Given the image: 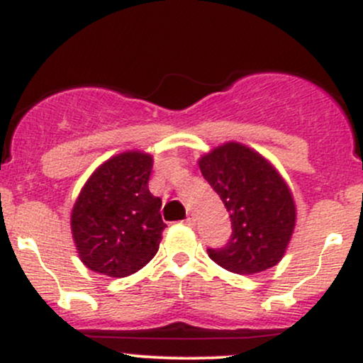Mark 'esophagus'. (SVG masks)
<instances>
[{"mask_svg":"<svg viewBox=\"0 0 363 363\" xmlns=\"http://www.w3.org/2000/svg\"><path fill=\"white\" fill-rule=\"evenodd\" d=\"M186 225H189V227H194V225H196V218H194L193 215L187 216V218H186Z\"/></svg>","mask_w":363,"mask_h":363,"instance_id":"obj_1","label":"esophagus"}]
</instances>
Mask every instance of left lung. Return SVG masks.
Returning <instances> with one entry per match:
<instances>
[{"mask_svg":"<svg viewBox=\"0 0 363 363\" xmlns=\"http://www.w3.org/2000/svg\"><path fill=\"white\" fill-rule=\"evenodd\" d=\"M208 184L222 198L232 222L225 247L208 249L216 264L252 274L278 264L295 228V203L277 169L245 145L225 143L199 158Z\"/></svg>","mask_w":363,"mask_h":363,"instance_id":"1","label":"left lung"}]
</instances>
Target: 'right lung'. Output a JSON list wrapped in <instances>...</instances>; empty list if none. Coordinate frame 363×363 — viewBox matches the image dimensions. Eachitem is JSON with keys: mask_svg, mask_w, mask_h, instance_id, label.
Here are the masks:
<instances>
[{"mask_svg": "<svg viewBox=\"0 0 363 363\" xmlns=\"http://www.w3.org/2000/svg\"><path fill=\"white\" fill-rule=\"evenodd\" d=\"M153 158L124 152L91 174L72 211V232L86 268L112 278L136 273L158 251L162 199L150 193Z\"/></svg>", "mask_w": 363, "mask_h": 363, "instance_id": "right-lung-1", "label": "right lung"}]
</instances>
